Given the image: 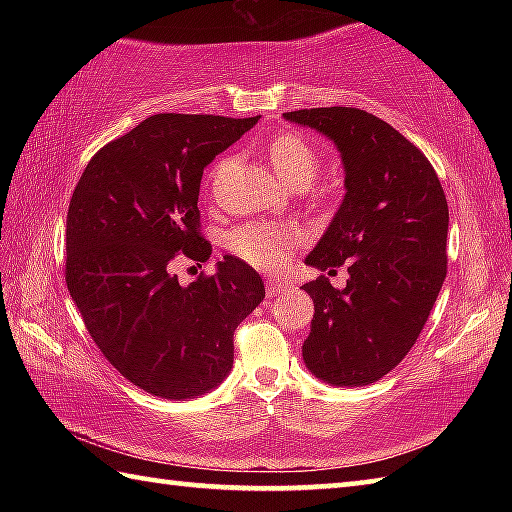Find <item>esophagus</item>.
I'll list each match as a JSON object with an SVG mask.
<instances>
[{"label":"esophagus","instance_id":"34e87169","mask_svg":"<svg viewBox=\"0 0 512 512\" xmlns=\"http://www.w3.org/2000/svg\"><path fill=\"white\" fill-rule=\"evenodd\" d=\"M266 290H268L270 297H275V295H279V292L288 290V284H286V281H281V279L268 277V279H266Z\"/></svg>","mask_w":512,"mask_h":512}]
</instances>
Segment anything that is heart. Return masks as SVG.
<instances>
[{"mask_svg":"<svg viewBox=\"0 0 512 512\" xmlns=\"http://www.w3.org/2000/svg\"><path fill=\"white\" fill-rule=\"evenodd\" d=\"M268 158L277 178L288 187H306L319 171V154L306 138L295 132H284L273 138ZM301 242V231L286 224L250 222L233 231L228 246L233 253L257 268L284 266L292 250Z\"/></svg>","mask_w":512,"mask_h":512,"instance_id":"b5f03b06","label":"heart"}]
</instances>
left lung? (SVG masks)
I'll return each mask as SVG.
<instances>
[{"instance_id": "8db88e82", "label": "left lung", "mask_w": 512, "mask_h": 512, "mask_svg": "<svg viewBox=\"0 0 512 512\" xmlns=\"http://www.w3.org/2000/svg\"><path fill=\"white\" fill-rule=\"evenodd\" d=\"M341 154L345 195L306 264L336 275L303 284L314 301L303 363L323 383L363 387L391 372L416 343L447 277L449 206L422 151L356 107L286 112Z\"/></svg>"}]
</instances>
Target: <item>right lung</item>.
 Returning a JSON list of instances; mask_svg holds the SVG:
<instances>
[{
	"instance_id": "1",
	"label": "right lung",
	"mask_w": 512,
	"mask_h": 512,
	"mask_svg": "<svg viewBox=\"0 0 512 512\" xmlns=\"http://www.w3.org/2000/svg\"><path fill=\"white\" fill-rule=\"evenodd\" d=\"M259 116L156 114L96 154L72 193L65 281L103 356L147 394H209L233 367V332L264 301V281L226 255L182 286L176 255L211 257L200 233L204 167Z\"/></svg>"
}]
</instances>
